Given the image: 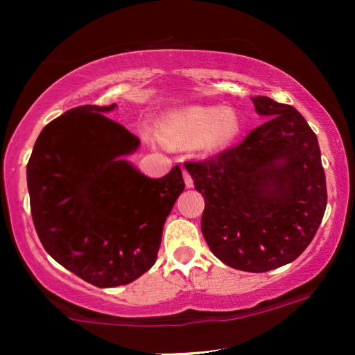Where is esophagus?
I'll use <instances>...</instances> for the list:
<instances>
[{
    "label": "esophagus",
    "instance_id": "obj_1",
    "mask_svg": "<svg viewBox=\"0 0 355 355\" xmlns=\"http://www.w3.org/2000/svg\"><path fill=\"white\" fill-rule=\"evenodd\" d=\"M182 176H184V182H186V187H192L193 186V181H192L191 174H189L186 169H184V171H182Z\"/></svg>",
    "mask_w": 355,
    "mask_h": 355
}]
</instances>
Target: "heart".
<instances>
[{"mask_svg":"<svg viewBox=\"0 0 355 355\" xmlns=\"http://www.w3.org/2000/svg\"><path fill=\"white\" fill-rule=\"evenodd\" d=\"M242 130L239 113L231 106H189L174 111L157 125V135L168 147L202 144L208 152L231 145Z\"/></svg>","mask_w":355,"mask_h":355,"instance_id":"b5f03b06","label":"heart"}]
</instances>
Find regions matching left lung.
Returning <instances> with one entry per match:
<instances>
[{"instance_id": "left-lung-1", "label": "left lung", "mask_w": 355, "mask_h": 355, "mask_svg": "<svg viewBox=\"0 0 355 355\" xmlns=\"http://www.w3.org/2000/svg\"><path fill=\"white\" fill-rule=\"evenodd\" d=\"M266 119L237 147L186 163L205 198L202 232L223 263L263 273L294 261L312 242L327 208L317 135L293 106L252 98Z\"/></svg>"}]
</instances>
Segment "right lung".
Returning a JSON list of instances; mask_svg holds the SVG:
<instances>
[{
    "label": "right lung",
    "mask_w": 355,
    "mask_h": 355,
    "mask_svg": "<svg viewBox=\"0 0 355 355\" xmlns=\"http://www.w3.org/2000/svg\"><path fill=\"white\" fill-rule=\"evenodd\" d=\"M85 105L46 124L27 163L35 231L58 263L96 288L132 283L157 261L164 221L184 187L181 168L147 178L125 157L140 140Z\"/></svg>",
    "instance_id": "1"
}]
</instances>
